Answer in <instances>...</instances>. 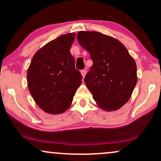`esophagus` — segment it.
Returning <instances> with one entry per match:
<instances>
[{
    "label": "esophagus",
    "instance_id": "obj_1",
    "mask_svg": "<svg viewBox=\"0 0 161 161\" xmlns=\"http://www.w3.org/2000/svg\"><path fill=\"white\" fill-rule=\"evenodd\" d=\"M80 72H81V75H82L83 78H84L86 74V69H83V70H81Z\"/></svg>",
    "mask_w": 161,
    "mask_h": 161
}]
</instances>
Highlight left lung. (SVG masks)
<instances>
[{"label":"left lung","instance_id":"1","mask_svg":"<svg viewBox=\"0 0 161 161\" xmlns=\"http://www.w3.org/2000/svg\"><path fill=\"white\" fill-rule=\"evenodd\" d=\"M77 39L89 53L93 65L84 82L101 108L116 111L129 99L137 83L136 61L123 44L97 31H80Z\"/></svg>","mask_w":161,"mask_h":161}]
</instances>
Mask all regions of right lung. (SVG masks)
Wrapping results in <instances>:
<instances>
[{
  "mask_svg": "<svg viewBox=\"0 0 161 161\" xmlns=\"http://www.w3.org/2000/svg\"><path fill=\"white\" fill-rule=\"evenodd\" d=\"M75 34L61 35L46 44L33 56L27 72L28 87L37 105L46 113L58 114L69 108L82 83L75 67L70 47Z\"/></svg>",
  "mask_w": 161,
  "mask_h": 161,
  "instance_id": "obj_1",
  "label": "right lung"
}]
</instances>
